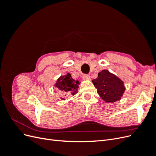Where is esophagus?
Listing matches in <instances>:
<instances>
[{
	"label": "esophagus",
	"mask_w": 156,
	"mask_h": 156,
	"mask_svg": "<svg viewBox=\"0 0 156 156\" xmlns=\"http://www.w3.org/2000/svg\"><path fill=\"white\" fill-rule=\"evenodd\" d=\"M83 80H90V77L88 75H84L83 77Z\"/></svg>",
	"instance_id": "obj_1"
}]
</instances>
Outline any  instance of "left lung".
Listing matches in <instances>:
<instances>
[{
    "label": "left lung",
    "instance_id": "left-lung-1",
    "mask_svg": "<svg viewBox=\"0 0 156 156\" xmlns=\"http://www.w3.org/2000/svg\"><path fill=\"white\" fill-rule=\"evenodd\" d=\"M92 81L99 96L107 103L119 101L126 90L124 82L107 69L98 73V77Z\"/></svg>",
    "mask_w": 156,
    "mask_h": 156
}]
</instances>
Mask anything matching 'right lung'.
<instances>
[{"mask_svg": "<svg viewBox=\"0 0 156 156\" xmlns=\"http://www.w3.org/2000/svg\"><path fill=\"white\" fill-rule=\"evenodd\" d=\"M79 84V81H75L72 77L71 74L68 73L66 75L60 76L57 79L55 87L59 90L65 92V96H73L77 93ZM61 100H65L64 98H61Z\"/></svg>", "mask_w": 156, "mask_h": 156, "instance_id": "add662e5", "label": "right lung"}]
</instances>
